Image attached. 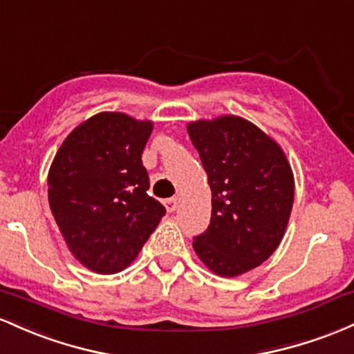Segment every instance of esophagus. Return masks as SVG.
Segmentation results:
<instances>
[{"instance_id": "esophagus-1", "label": "esophagus", "mask_w": 354, "mask_h": 354, "mask_svg": "<svg viewBox=\"0 0 354 354\" xmlns=\"http://www.w3.org/2000/svg\"><path fill=\"white\" fill-rule=\"evenodd\" d=\"M164 204H165V209L169 210V212H174V210L177 209L178 202H177V198H176V197H172V198H165Z\"/></svg>"}]
</instances>
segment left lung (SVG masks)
Segmentation results:
<instances>
[{
	"label": "left lung",
	"instance_id": "left-lung-1",
	"mask_svg": "<svg viewBox=\"0 0 354 354\" xmlns=\"http://www.w3.org/2000/svg\"><path fill=\"white\" fill-rule=\"evenodd\" d=\"M187 132L212 190L210 224L194 251L217 276H241L283 241L295 202L291 165L274 138L236 115L190 122Z\"/></svg>",
	"mask_w": 354,
	"mask_h": 354
}]
</instances>
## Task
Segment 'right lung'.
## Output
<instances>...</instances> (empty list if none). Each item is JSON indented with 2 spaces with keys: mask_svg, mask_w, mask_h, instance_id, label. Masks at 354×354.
<instances>
[{
  "mask_svg": "<svg viewBox=\"0 0 354 354\" xmlns=\"http://www.w3.org/2000/svg\"><path fill=\"white\" fill-rule=\"evenodd\" d=\"M150 120L122 112L90 117L63 140L48 172V202L75 259L98 274L124 271L165 207L147 194L142 152Z\"/></svg>",
  "mask_w": 354,
  "mask_h": 354,
  "instance_id": "1",
  "label": "right lung"
}]
</instances>
